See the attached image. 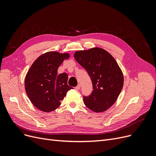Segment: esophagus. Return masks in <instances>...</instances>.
<instances>
[{"instance_id":"obj_1","label":"esophagus","mask_w":156,"mask_h":156,"mask_svg":"<svg viewBox=\"0 0 156 156\" xmlns=\"http://www.w3.org/2000/svg\"><path fill=\"white\" fill-rule=\"evenodd\" d=\"M80 88H81V84H78L75 87V89L76 90H80Z\"/></svg>"}]
</instances>
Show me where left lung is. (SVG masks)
I'll return each mask as SVG.
<instances>
[{"mask_svg":"<svg viewBox=\"0 0 156 156\" xmlns=\"http://www.w3.org/2000/svg\"><path fill=\"white\" fill-rule=\"evenodd\" d=\"M74 57L87 70L92 83V93L83 96L84 104L94 112L106 111L123 88L124 77L119 65L111 54L99 48L77 51Z\"/></svg>","mask_w":156,"mask_h":156,"instance_id":"8db88e82","label":"left lung"}]
</instances>
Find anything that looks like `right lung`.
I'll return each instance as SVG.
<instances>
[{"mask_svg":"<svg viewBox=\"0 0 156 156\" xmlns=\"http://www.w3.org/2000/svg\"><path fill=\"white\" fill-rule=\"evenodd\" d=\"M69 57L68 53L48 52L32 64L25 81L26 92L37 108L51 112L58 107L66 93L73 88L68 85L67 73L57 75L60 65Z\"/></svg>","mask_w":156,"mask_h":156,"instance_id":"right-lung-1","label":"right lung"}]
</instances>
